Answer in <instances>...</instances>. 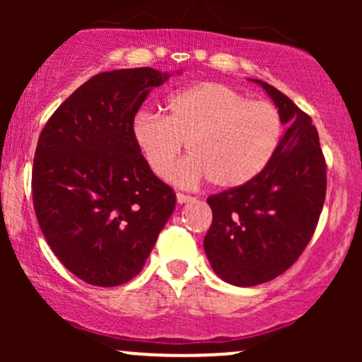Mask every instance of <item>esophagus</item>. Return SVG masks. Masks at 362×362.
<instances>
[{
	"label": "esophagus",
	"mask_w": 362,
	"mask_h": 362,
	"mask_svg": "<svg viewBox=\"0 0 362 362\" xmlns=\"http://www.w3.org/2000/svg\"><path fill=\"white\" fill-rule=\"evenodd\" d=\"M192 201H195V197H192V195L177 192V202H178V204H185V202H192Z\"/></svg>",
	"instance_id": "esophagus-1"
}]
</instances>
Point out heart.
Here are the masks:
<instances>
[{
  "label": "heart",
  "instance_id": "obj_1",
  "mask_svg": "<svg viewBox=\"0 0 362 362\" xmlns=\"http://www.w3.org/2000/svg\"><path fill=\"white\" fill-rule=\"evenodd\" d=\"M132 136L156 177L172 175L182 144L189 161L180 184L206 178L216 189H236L259 177L282 139V119L272 103L248 100L219 83H199L167 102V117L139 112Z\"/></svg>",
  "mask_w": 362,
  "mask_h": 362
}]
</instances>
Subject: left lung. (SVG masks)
Returning <instances> with one entry per match:
<instances>
[{"label": "left lung", "mask_w": 362, "mask_h": 362, "mask_svg": "<svg viewBox=\"0 0 362 362\" xmlns=\"http://www.w3.org/2000/svg\"><path fill=\"white\" fill-rule=\"evenodd\" d=\"M288 131L259 177L207 197L213 223L204 250L214 272L240 288L276 279L310 243L327 194V163L311 117L269 83Z\"/></svg>", "instance_id": "8db88e82"}]
</instances>
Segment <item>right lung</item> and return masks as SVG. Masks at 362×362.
<instances>
[{"label":"right lung","instance_id":"obj_1","mask_svg":"<svg viewBox=\"0 0 362 362\" xmlns=\"http://www.w3.org/2000/svg\"><path fill=\"white\" fill-rule=\"evenodd\" d=\"M168 80L153 68L90 78L47 120L32 168V199L54 255L81 281L114 288L143 269L177 195L132 136L139 107Z\"/></svg>","mask_w":362,"mask_h":362}]
</instances>
